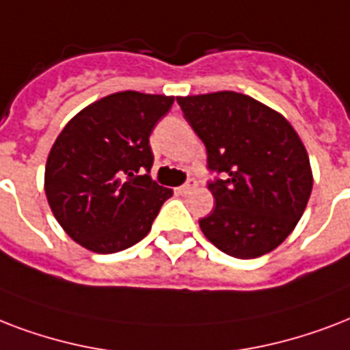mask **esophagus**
Here are the masks:
<instances>
[{
    "instance_id": "1",
    "label": "esophagus",
    "mask_w": 350,
    "mask_h": 350,
    "mask_svg": "<svg viewBox=\"0 0 350 350\" xmlns=\"http://www.w3.org/2000/svg\"><path fill=\"white\" fill-rule=\"evenodd\" d=\"M195 186H197V180H195V178H189L188 183L183 184V186H178L177 191H178V193H180V195H184V193H188L189 189H193Z\"/></svg>"
}]
</instances>
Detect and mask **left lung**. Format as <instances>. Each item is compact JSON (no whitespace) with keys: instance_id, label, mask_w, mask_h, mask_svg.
Segmentation results:
<instances>
[{"instance_id":"8db88e82","label":"left lung","mask_w":350,"mask_h":350,"mask_svg":"<svg viewBox=\"0 0 350 350\" xmlns=\"http://www.w3.org/2000/svg\"><path fill=\"white\" fill-rule=\"evenodd\" d=\"M184 118L204 142L215 208L199 226L206 239L237 259L278 248L296 228L312 191L307 150L291 122L252 96H177Z\"/></svg>"}]
</instances>
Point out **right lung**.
<instances>
[{"label":"right lung","mask_w":350,"mask_h":350,"mask_svg":"<svg viewBox=\"0 0 350 350\" xmlns=\"http://www.w3.org/2000/svg\"><path fill=\"white\" fill-rule=\"evenodd\" d=\"M173 96L122 91L96 100L62 129L45 164V195L59 226L96 254H115L150 234L172 189L148 175L150 135Z\"/></svg>","instance_id":"right-lung-1"}]
</instances>
